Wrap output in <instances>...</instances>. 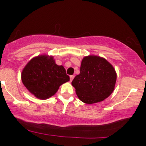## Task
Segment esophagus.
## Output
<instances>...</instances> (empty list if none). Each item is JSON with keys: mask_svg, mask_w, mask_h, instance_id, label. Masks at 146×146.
Instances as JSON below:
<instances>
[{"mask_svg": "<svg viewBox=\"0 0 146 146\" xmlns=\"http://www.w3.org/2000/svg\"><path fill=\"white\" fill-rule=\"evenodd\" d=\"M74 75H71V76H70V81L71 82H72V80H73V78H74Z\"/></svg>", "mask_w": 146, "mask_h": 146, "instance_id": "1", "label": "esophagus"}]
</instances>
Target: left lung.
<instances>
[{"label": "left lung", "mask_w": 146, "mask_h": 146, "mask_svg": "<svg viewBox=\"0 0 146 146\" xmlns=\"http://www.w3.org/2000/svg\"><path fill=\"white\" fill-rule=\"evenodd\" d=\"M117 73L105 58L88 56L83 58L80 74L72 81L78 98L84 103L92 104L102 102L115 89Z\"/></svg>", "instance_id": "obj_1"}]
</instances>
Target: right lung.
Listing matches in <instances>:
<instances>
[{
	"instance_id": "right-lung-1",
	"label": "right lung",
	"mask_w": 146,
	"mask_h": 146,
	"mask_svg": "<svg viewBox=\"0 0 146 146\" xmlns=\"http://www.w3.org/2000/svg\"><path fill=\"white\" fill-rule=\"evenodd\" d=\"M21 79L29 93L40 100L51 98L62 84L70 80L64 66L57 65L53 56L45 54L35 57L27 64Z\"/></svg>"
}]
</instances>
